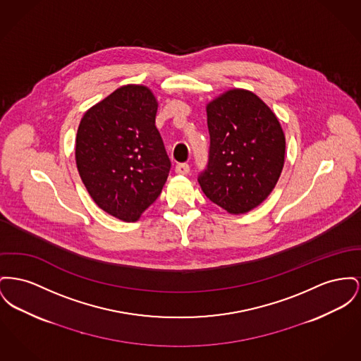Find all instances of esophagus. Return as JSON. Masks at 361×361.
Returning <instances> with one entry per match:
<instances>
[{"mask_svg": "<svg viewBox=\"0 0 361 361\" xmlns=\"http://www.w3.org/2000/svg\"><path fill=\"white\" fill-rule=\"evenodd\" d=\"M176 173L177 174H188L190 173V165L188 164H178L176 166Z\"/></svg>", "mask_w": 361, "mask_h": 361, "instance_id": "obj_1", "label": "esophagus"}]
</instances>
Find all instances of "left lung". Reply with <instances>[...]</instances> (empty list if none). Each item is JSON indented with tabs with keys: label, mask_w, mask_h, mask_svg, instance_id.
I'll use <instances>...</instances> for the list:
<instances>
[{
	"label": "left lung",
	"mask_w": 361,
	"mask_h": 361,
	"mask_svg": "<svg viewBox=\"0 0 361 361\" xmlns=\"http://www.w3.org/2000/svg\"><path fill=\"white\" fill-rule=\"evenodd\" d=\"M209 162L197 181L231 214L257 207L274 190L285 161V135L254 92L231 90L207 105Z\"/></svg>",
	"instance_id": "8db88e82"
}]
</instances>
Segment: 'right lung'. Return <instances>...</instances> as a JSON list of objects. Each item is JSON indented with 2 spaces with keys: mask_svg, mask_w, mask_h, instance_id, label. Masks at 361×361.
<instances>
[{
  "mask_svg": "<svg viewBox=\"0 0 361 361\" xmlns=\"http://www.w3.org/2000/svg\"><path fill=\"white\" fill-rule=\"evenodd\" d=\"M157 109L147 87L123 85L88 109L78 129L76 165L87 191L104 212L127 222L157 200L169 176Z\"/></svg>",
  "mask_w": 361,
  "mask_h": 361,
  "instance_id": "add662e5",
  "label": "right lung"
}]
</instances>
